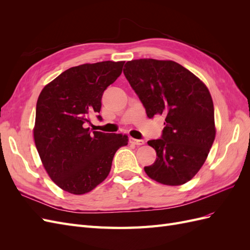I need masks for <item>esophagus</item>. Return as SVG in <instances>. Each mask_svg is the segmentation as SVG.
Here are the masks:
<instances>
[{
    "mask_svg": "<svg viewBox=\"0 0 250 250\" xmlns=\"http://www.w3.org/2000/svg\"><path fill=\"white\" fill-rule=\"evenodd\" d=\"M130 143L133 144V145H137V146H142V145H144V144H145V142H144L143 140H137V139H133V138L130 139Z\"/></svg>",
    "mask_w": 250,
    "mask_h": 250,
    "instance_id": "34e87169",
    "label": "esophagus"
}]
</instances>
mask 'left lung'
I'll return each mask as SVG.
<instances>
[{
	"label": "left lung",
	"instance_id": "1",
	"mask_svg": "<svg viewBox=\"0 0 250 250\" xmlns=\"http://www.w3.org/2000/svg\"><path fill=\"white\" fill-rule=\"evenodd\" d=\"M123 72L148 118L166 117L162 138L148 141L156 151V160L144 170L163 185L188 183L206 162L216 135L208 87L172 60L135 59L126 62Z\"/></svg>",
	"mask_w": 250,
	"mask_h": 250
}]
</instances>
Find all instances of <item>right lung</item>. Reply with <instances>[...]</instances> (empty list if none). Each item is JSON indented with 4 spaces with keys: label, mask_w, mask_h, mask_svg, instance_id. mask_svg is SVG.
<instances>
[{
    "label": "right lung",
    "mask_w": 250,
    "mask_h": 250,
    "mask_svg": "<svg viewBox=\"0 0 250 250\" xmlns=\"http://www.w3.org/2000/svg\"><path fill=\"white\" fill-rule=\"evenodd\" d=\"M124 62L73 66L40 94L35 146L49 176L65 192L81 195L100 185L108 176L117 150L128 144L125 134L86 128L89 116L100 112L104 90L120 76Z\"/></svg>",
    "instance_id": "right-lung-1"
}]
</instances>
